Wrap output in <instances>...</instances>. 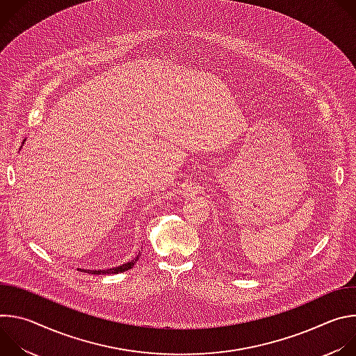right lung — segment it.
<instances>
[{
  "mask_svg": "<svg viewBox=\"0 0 356 356\" xmlns=\"http://www.w3.org/2000/svg\"><path fill=\"white\" fill-rule=\"evenodd\" d=\"M139 253L138 255L132 259V261H129V262H127V264H122V265H120V266H115V268H110V269H81V268H77V270L80 272H86V273H90V275H115V273H121V272H125V270H128V269H131L136 262H138V259H139Z\"/></svg>",
  "mask_w": 356,
  "mask_h": 356,
  "instance_id": "1",
  "label": "right lung"
}]
</instances>
